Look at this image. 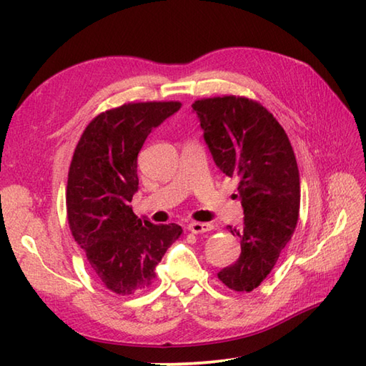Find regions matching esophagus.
Returning a JSON list of instances; mask_svg holds the SVG:
<instances>
[{
    "label": "esophagus",
    "instance_id": "1",
    "mask_svg": "<svg viewBox=\"0 0 366 366\" xmlns=\"http://www.w3.org/2000/svg\"><path fill=\"white\" fill-rule=\"evenodd\" d=\"M214 227L211 223H199V222H192L189 223V231H192L193 234H203V232L211 231Z\"/></svg>",
    "mask_w": 366,
    "mask_h": 366
}]
</instances>
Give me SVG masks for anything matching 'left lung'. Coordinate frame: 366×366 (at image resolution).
Masks as SVG:
<instances>
[{"label": "left lung", "mask_w": 366, "mask_h": 366, "mask_svg": "<svg viewBox=\"0 0 366 366\" xmlns=\"http://www.w3.org/2000/svg\"><path fill=\"white\" fill-rule=\"evenodd\" d=\"M204 139L214 162L239 181L242 228L227 227L240 239L234 264L220 270L229 290L250 292L266 280L297 227L300 177L285 129L253 99L222 96L195 100Z\"/></svg>", "instance_id": "8db88e82"}]
</instances>
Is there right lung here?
I'll list each match as a JSON object with an SVG mask.
<instances>
[{
	"label": "right lung",
	"mask_w": 366,
	"mask_h": 366,
	"mask_svg": "<svg viewBox=\"0 0 366 366\" xmlns=\"http://www.w3.org/2000/svg\"><path fill=\"white\" fill-rule=\"evenodd\" d=\"M181 105L169 100L112 108L88 124L74 151L66 189L69 228L100 283L114 294L151 287L155 266L182 234L179 224H154L130 207L138 152L151 130Z\"/></svg>",
	"instance_id": "right-lung-1"
}]
</instances>
